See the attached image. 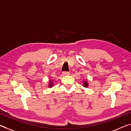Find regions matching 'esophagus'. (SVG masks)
<instances>
[{"label":"esophagus","mask_w":131,"mask_h":131,"mask_svg":"<svg viewBox=\"0 0 131 131\" xmlns=\"http://www.w3.org/2000/svg\"><path fill=\"white\" fill-rule=\"evenodd\" d=\"M62 74L63 76H68V75L70 74V73L69 72H63L62 73Z\"/></svg>","instance_id":"1"}]
</instances>
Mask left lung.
<instances>
[{
    "label": "left lung",
    "instance_id": "1",
    "mask_svg": "<svg viewBox=\"0 0 131 131\" xmlns=\"http://www.w3.org/2000/svg\"><path fill=\"white\" fill-rule=\"evenodd\" d=\"M83 86L84 87H87L88 86V83H87V81H84V82H83Z\"/></svg>",
    "mask_w": 131,
    "mask_h": 131
}]
</instances>
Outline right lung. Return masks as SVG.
I'll list each match as a JSON object with an SVG mask.
<instances>
[{
    "mask_svg": "<svg viewBox=\"0 0 131 131\" xmlns=\"http://www.w3.org/2000/svg\"><path fill=\"white\" fill-rule=\"evenodd\" d=\"M49 83H50V84L48 85V87H49L50 88H51L53 86V81L52 80H50Z\"/></svg>",
    "mask_w": 131,
    "mask_h": 131,
    "instance_id": "obj_1",
    "label": "right lung"
}]
</instances>
